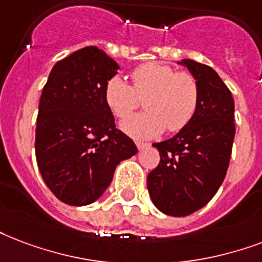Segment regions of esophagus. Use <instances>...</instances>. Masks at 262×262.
Here are the masks:
<instances>
[{
	"label": "esophagus",
	"mask_w": 262,
	"mask_h": 262,
	"mask_svg": "<svg viewBox=\"0 0 262 262\" xmlns=\"http://www.w3.org/2000/svg\"><path fill=\"white\" fill-rule=\"evenodd\" d=\"M136 145H137V148L139 149H143V148H145V147H149L148 143H141V141H137V143H136Z\"/></svg>",
	"instance_id": "obj_1"
}]
</instances>
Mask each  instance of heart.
I'll list each match as a JSON object with an SVG mask.
<instances>
[{"mask_svg": "<svg viewBox=\"0 0 262 262\" xmlns=\"http://www.w3.org/2000/svg\"><path fill=\"white\" fill-rule=\"evenodd\" d=\"M132 85L121 77L110 79L104 89L108 108L125 119L144 99L147 111L123 121L122 130L135 139H154L165 129L180 132L196 114L201 89L196 77L189 71H176L171 66L148 61L130 73Z\"/></svg>", "mask_w": 262, "mask_h": 262, "instance_id": "b5f03b06", "label": "heart"}]
</instances>
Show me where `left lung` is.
<instances>
[{
    "label": "left lung",
    "mask_w": 262,
    "mask_h": 262,
    "mask_svg": "<svg viewBox=\"0 0 262 262\" xmlns=\"http://www.w3.org/2000/svg\"><path fill=\"white\" fill-rule=\"evenodd\" d=\"M201 89L192 121L171 139L154 143L161 161L147 177L149 196L159 210L184 217L202 209L223 184L235 137L233 97L214 70L184 59Z\"/></svg>",
    "instance_id": "8db88e82"
}]
</instances>
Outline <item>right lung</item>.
<instances>
[{"mask_svg":"<svg viewBox=\"0 0 262 262\" xmlns=\"http://www.w3.org/2000/svg\"><path fill=\"white\" fill-rule=\"evenodd\" d=\"M119 66L97 47L57 61L39 99L35 158L59 201L85 206L101 196L121 161L137 147L118 130L104 89Z\"/></svg>","mask_w":262,"mask_h":262,"instance_id":"1","label":"right lung"}]
</instances>
